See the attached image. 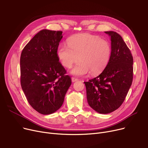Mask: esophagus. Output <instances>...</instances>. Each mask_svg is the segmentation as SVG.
<instances>
[{
  "instance_id": "obj_1",
  "label": "esophagus",
  "mask_w": 148,
  "mask_h": 148,
  "mask_svg": "<svg viewBox=\"0 0 148 148\" xmlns=\"http://www.w3.org/2000/svg\"><path fill=\"white\" fill-rule=\"evenodd\" d=\"M71 80H72V82H75L78 81V80H79V79H77V78H75V77H72V78H71Z\"/></svg>"
}]
</instances>
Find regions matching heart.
Wrapping results in <instances>:
<instances>
[{"instance_id":"heart-1","label":"heart","mask_w":148,"mask_h":148,"mask_svg":"<svg viewBox=\"0 0 148 148\" xmlns=\"http://www.w3.org/2000/svg\"><path fill=\"white\" fill-rule=\"evenodd\" d=\"M67 43L59 45L57 55L61 64L68 68L80 60L71 69L73 75L80 77L90 72L97 75L105 68L110 59V44L97 36L80 34L69 38Z\"/></svg>"}]
</instances>
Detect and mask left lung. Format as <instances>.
<instances>
[{
  "mask_svg": "<svg viewBox=\"0 0 148 148\" xmlns=\"http://www.w3.org/2000/svg\"><path fill=\"white\" fill-rule=\"evenodd\" d=\"M104 32L110 38V59L98 76L84 82L89 105L101 114L113 112L122 105L133 75V58L121 36L113 31Z\"/></svg>",
  "mask_w": 148,
  "mask_h": 148,
  "instance_id": "8db88e82",
  "label": "left lung"
}]
</instances>
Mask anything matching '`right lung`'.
I'll list each match as a JSON object with an SVG mask.
<instances>
[{
    "label": "right lung",
    "instance_id": "right-lung-1",
    "mask_svg": "<svg viewBox=\"0 0 148 148\" xmlns=\"http://www.w3.org/2000/svg\"><path fill=\"white\" fill-rule=\"evenodd\" d=\"M62 37V31L43 29L26 44L21 54V88L29 104L42 114L59 109L71 84L57 55Z\"/></svg>",
    "mask_w": 148,
    "mask_h": 148
}]
</instances>
